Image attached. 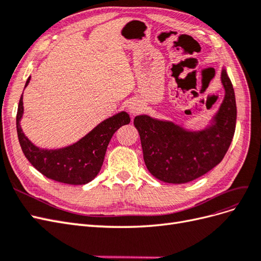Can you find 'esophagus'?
I'll list each match as a JSON object with an SVG mask.
<instances>
[{
    "label": "esophagus",
    "mask_w": 261,
    "mask_h": 261,
    "mask_svg": "<svg viewBox=\"0 0 261 261\" xmlns=\"http://www.w3.org/2000/svg\"><path fill=\"white\" fill-rule=\"evenodd\" d=\"M128 110H129V112H130L133 115H136V114H138V113L140 112L141 108H140L138 102L133 101V102H130V103L128 105Z\"/></svg>",
    "instance_id": "esophagus-1"
}]
</instances>
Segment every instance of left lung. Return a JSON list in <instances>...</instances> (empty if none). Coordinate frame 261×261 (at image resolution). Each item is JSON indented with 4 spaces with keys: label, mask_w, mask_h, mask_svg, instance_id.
I'll return each instance as SVG.
<instances>
[{
    "label": "left lung",
    "mask_w": 261,
    "mask_h": 261,
    "mask_svg": "<svg viewBox=\"0 0 261 261\" xmlns=\"http://www.w3.org/2000/svg\"><path fill=\"white\" fill-rule=\"evenodd\" d=\"M225 97L215 117L216 124L198 133L158 121L147 115L134 118L146 167L165 183L181 184L206 174L224 158L235 133L236 102L226 70L221 74Z\"/></svg>",
    "instance_id": "8db88e82"
}]
</instances>
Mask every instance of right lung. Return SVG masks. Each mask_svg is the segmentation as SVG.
Listing matches in <instances>:
<instances>
[{"label":"right lung","mask_w":261,"mask_h":261,"mask_svg":"<svg viewBox=\"0 0 261 261\" xmlns=\"http://www.w3.org/2000/svg\"><path fill=\"white\" fill-rule=\"evenodd\" d=\"M29 81L30 77L25 87ZM22 112L21 94L16 115V128L23 154L45 177L70 185H84L97 176L113 134L121 126L130 122L129 115L121 112L107 118L72 146L58 150H42L31 144L21 132L19 121Z\"/></svg>","instance_id":"right-lung-1"}]
</instances>
